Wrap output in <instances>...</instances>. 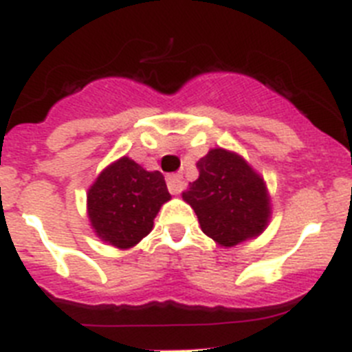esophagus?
<instances>
[{
	"instance_id": "1",
	"label": "esophagus",
	"mask_w": 352,
	"mask_h": 352,
	"mask_svg": "<svg viewBox=\"0 0 352 352\" xmlns=\"http://www.w3.org/2000/svg\"><path fill=\"white\" fill-rule=\"evenodd\" d=\"M167 186H169L170 194H182L183 188H185V182H183L182 174H170V176H167Z\"/></svg>"
}]
</instances>
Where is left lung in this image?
<instances>
[{
    "instance_id": "1",
    "label": "left lung",
    "mask_w": 352,
    "mask_h": 352,
    "mask_svg": "<svg viewBox=\"0 0 352 352\" xmlns=\"http://www.w3.org/2000/svg\"><path fill=\"white\" fill-rule=\"evenodd\" d=\"M199 178L183 192L201 229L222 247L256 238L270 222L264 179L239 155L211 149L197 162Z\"/></svg>"
}]
</instances>
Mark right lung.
Listing matches in <instances>:
<instances>
[{
    "label": "right lung",
    "mask_w": 352,
    "mask_h": 352,
    "mask_svg": "<svg viewBox=\"0 0 352 352\" xmlns=\"http://www.w3.org/2000/svg\"><path fill=\"white\" fill-rule=\"evenodd\" d=\"M170 199L160 170L142 169L129 157L100 173L88 190V217L96 236L118 248L138 245Z\"/></svg>",
    "instance_id": "right-lung-1"
}]
</instances>
